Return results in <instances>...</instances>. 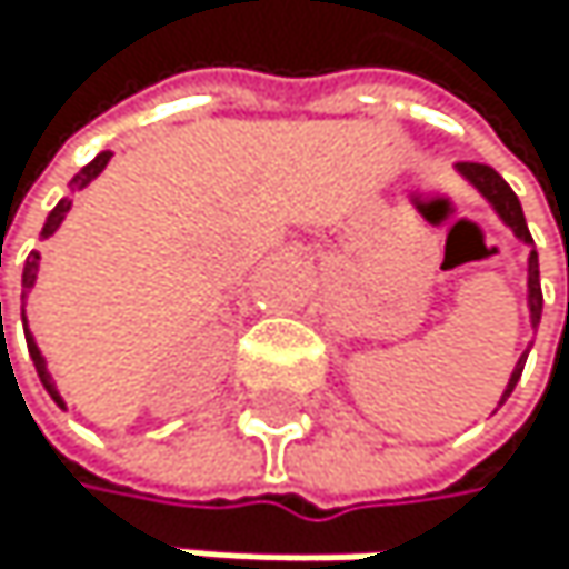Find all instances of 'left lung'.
<instances>
[{
	"mask_svg": "<svg viewBox=\"0 0 569 569\" xmlns=\"http://www.w3.org/2000/svg\"><path fill=\"white\" fill-rule=\"evenodd\" d=\"M457 173H461V177L481 193V198L495 208V214L512 228V234L519 238V242L532 246V234H529V228H526L522 204H519L516 190H512L506 180H501V177H498L491 167H485V163H457ZM539 317H542V290H539V259H536V249H532V252H529V320H532V327L539 323ZM526 355H529V351H526ZM526 355L516 361L512 379H509L506 392H501V402H506V399L512 396V389H516V382H519V376H522Z\"/></svg>",
	"mask_w": 569,
	"mask_h": 569,
	"instance_id": "obj_1",
	"label": "left lung"
}]
</instances>
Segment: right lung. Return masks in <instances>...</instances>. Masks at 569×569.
Instances as JSON below:
<instances>
[{"instance_id":"1","label":"right lung","mask_w":569,"mask_h":569,"mask_svg":"<svg viewBox=\"0 0 569 569\" xmlns=\"http://www.w3.org/2000/svg\"><path fill=\"white\" fill-rule=\"evenodd\" d=\"M108 160H112V152H98V157L81 170V173H74V180H71V190H84L104 167H108ZM71 211V198H63L50 214H47V224H43V231H40V238H50L57 228H60V221H63V214ZM37 269H40V252H30V259H27V266H23V290L30 293L33 290V282H37ZM0 327H2V307H0ZM27 348H30V358H33V365H37V376H40V382H43V389L50 392V399L60 406V409H68L63 406V399H60V392H57V386H53V379H50V371H47V361H43V355H40V348H37V341H33V335H30V327H27Z\"/></svg>"}]
</instances>
